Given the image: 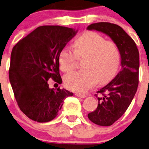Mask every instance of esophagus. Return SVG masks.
Instances as JSON below:
<instances>
[{
    "mask_svg": "<svg viewBox=\"0 0 149 149\" xmlns=\"http://www.w3.org/2000/svg\"><path fill=\"white\" fill-rule=\"evenodd\" d=\"M76 96L78 97H81V98L86 97V96L85 95H81V94H79V93H76Z\"/></svg>",
    "mask_w": 149,
    "mask_h": 149,
    "instance_id": "34e87169",
    "label": "esophagus"
}]
</instances>
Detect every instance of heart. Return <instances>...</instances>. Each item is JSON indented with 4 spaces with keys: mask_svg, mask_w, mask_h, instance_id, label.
Masks as SVG:
<instances>
[{
    "mask_svg": "<svg viewBox=\"0 0 149 149\" xmlns=\"http://www.w3.org/2000/svg\"><path fill=\"white\" fill-rule=\"evenodd\" d=\"M78 58L83 59L84 69L67 74L64 78L65 86L71 91L83 93L98 82H108L118 72L120 54L117 45L97 33L88 31L80 35L74 43V49L65 46L59 54L61 70L70 72Z\"/></svg>",
    "mask_w": 149,
    "mask_h": 149,
    "instance_id": "obj_1",
    "label": "heart"
}]
</instances>
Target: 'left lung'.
Returning <instances> with one entry per match:
<instances>
[{
  "label": "left lung",
  "mask_w": 149,
  "mask_h": 149,
  "mask_svg": "<svg viewBox=\"0 0 149 149\" xmlns=\"http://www.w3.org/2000/svg\"><path fill=\"white\" fill-rule=\"evenodd\" d=\"M88 31L104 33L117 45L120 54L121 69L116 77L97 91L96 110L89 113L88 117L94 123L110 126L121 117L130 106L138 85L140 67L139 52L134 41L118 25L109 22L92 24Z\"/></svg>",
  "instance_id": "obj_1"
}]
</instances>
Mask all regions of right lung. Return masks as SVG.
Here are the masks:
<instances>
[{
    "mask_svg": "<svg viewBox=\"0 0 149 149\" xmlns=\"http://www.w3.org/2000/svg\"><path fill=\"white\" fill-rule=\"evenodd\" d=\"M78 30L60 26H41L13 47L9 81L18 106L29 118L38 123L53 120L63 102L72 93L49 88V78L61 84L59 54Z\"/></svg>",
    "mask_w": 149,
    "mask_h": 149,
    "instance_id": "right-lung-1",
    "label": "right lung"
}]
</instances>
